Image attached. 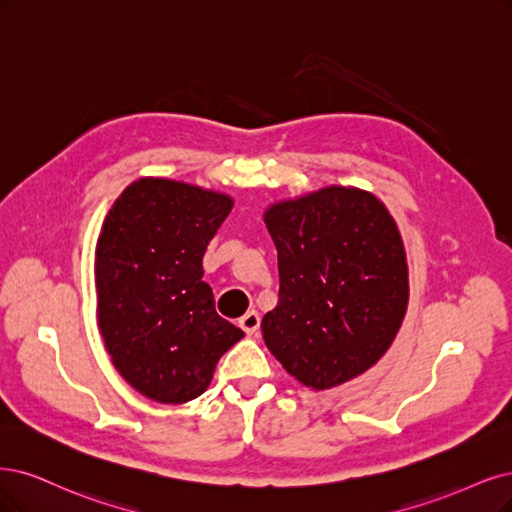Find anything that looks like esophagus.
I'll list each match as a JSON object with an SVG mask.
<instances>
[{
	"mask_svg": "<svg viewBox=\"0 0 512 512\" xmlns=\"http://www.w3.org/2000/svg\"><path fill=\"white\" fill-rule=\"evenodd\" d=\"M238 323H240V327H242L246 333H249V335H255V333L259 331L261 316H259V312L249 310V312H246V314L238 320Z\"/></svg>",
	"mask_w": 512,
	"mask_h": 512,
	"instance_id": "1",
	"label": "esophagus"
}]
</instances>
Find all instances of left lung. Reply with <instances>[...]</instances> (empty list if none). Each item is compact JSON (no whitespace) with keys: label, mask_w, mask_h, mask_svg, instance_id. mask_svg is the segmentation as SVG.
I'll use <instances>...</instances> for the list:
<instances>
[{"label":"left lung","mask_w":512,"mask_h":512,"mask_svg":"<svg viewBox=\"0 0 512 512\" xmlns=\"http://www.w3.org/2000/svg\"><path fill=\"white\" fill-rule=\"evenodd\" d=\"M263 221L278 251V304L261 320L276 361L312 390L371 369L409 304L405 244L386 204L329 185L270 204Z\"/></svg>","instance_id":"obj_1"}]
</instances>
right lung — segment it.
I'll return each mask as SVG.
<instances>
[{"instance_id": "right-lung-1", "label": "right lung", "mask_w": 512, "mask_h": 512, "mask_svg": "<svg viewBox=\"0 0 512 512\" xmlns=\"http://www.w3.org/2000/svg\"><path fill=\"white\" fill-rule=\"evenodd\" d=\"M232 196L164 177L132 181L94 251L97 323L113 367L147 399L194 401L244 337L215 312L202 257Z\"/></svg>"}]
</instances>
